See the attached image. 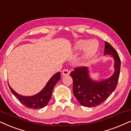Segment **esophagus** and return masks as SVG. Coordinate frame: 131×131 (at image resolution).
<instances>
[{"label":"esophagus","mask_w":131,"mask_h":131,"mask_svg":"<svg viewBox=\"0 0 131 131\" xmlns=\"http://www.w3.org/2000/svg\"><path fill=\"white\" fill-rule=\"evenodd\" d=\"M62 75L63 76L68 75L69 74V71L68 70V69H63V70H62Z\"/></svg>","instance_id":"esophagus-1"}]
</instances>
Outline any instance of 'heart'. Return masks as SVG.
Segmentation results:
<instances>
[{
  "mask_svg": "<svg viewBox=\"0 0 131 131\" xmlns=\"http://www.w3.org/2000/svg\"><path fill=\"white\" fill-rule=\"evenodd\" d=\"M87 46L88 47L87 48L86 51L82 58L83 61H88L96 53L97 48H98V44L95 41L89 42L87 40H80L77 42L75 49L78 51H80V50L84 49Z\"/></svg>",
  "mask_w": 131,
  "mask_h": 131,
  "instance_id": "1",
  "label": "heart"
}]
</instances>
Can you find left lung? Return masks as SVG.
Here are the masks:
<instances>
[{
    "instance_id": "left-lung-1",
    "label": "left lung",
    "mask_w": 131,
    "mask_h": 131,
    "mask_svg": "<svg viewBox=\"0 0 131 131\" xmlns=\"http://www.w3.org/2000/svg\"><path fill=\"white\" fill-rule=\"evenodd\" d=\"M105 54H111L114 59L115 71L108 79L97 82L89 77L88 68H75L71 72L73 80V93L80 104L84 107H95L107 100L114 91L120 75V59L112 45L105 41Z\"/></svg>"
}]
</instances>
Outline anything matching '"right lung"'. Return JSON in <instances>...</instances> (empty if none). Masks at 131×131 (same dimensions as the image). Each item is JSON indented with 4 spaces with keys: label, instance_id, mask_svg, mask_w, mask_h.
I'll list each match as a JSON object with an SVG mask.
<instances>
[{
    "label": "right lung",
    "instance_id": "add662e5",
    "mask_svg": "<svg viewBox=\"0 0 131 131\" xmlns=\"http://www.w3.org/2000/svg\"><path fill=\"white\" fill-rule=\"evenodd\" d=\"M60 73L57 72L50 78L46 86L39 93L32 96H23L17 93L8 84L13 95L23 105L32 109H40L47 105L51 99L54 87L60 79Z\"/></svg>",
    "mask_w": 131,
    "mask_h": 131
}]
</instances>
